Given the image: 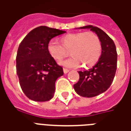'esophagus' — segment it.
Masks as SVG:
<instances>
[{"label": "esophagus", "instance_id": "34e87169", "mask_svg": "<svg viewBox=\"0 0 131 131\" xmlns=\"http://www.w3.org/2000/svg\"><path fill=\"white\" fill-rule=\"evenodd\" d=\"M63 71H64V74H67V73H68L69 71V69H63Z\"/></svg>", "mask_w": 131, "mask_h": 131}]
</instances>
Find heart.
Returning a JSON list of instances; mask_svg holds the SVG:
<instances>
[{
  "mask_svg": "<svg viewBox=\"0 0 131 131\" xmlns=\"http://www.w3.org/2000/svg\"><path fill=\"white\" fill-rule=\"evenodd\" d=\"M62 45L55 39L48 43V52L54 60L59 61L70 50L72 57L60 62V65L74 68L81 65L91 67L95 64L101 55L102 46L98 36L92 32H78L64 36L61 38Z\"/></svg>",
  "mask_w": 131,
  "mask_h": 131,
  "instance_id": "heart-1",
  "label": "heart"
}]
</instances>
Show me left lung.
<instances>
[{
  "label": "left lung",
  "mask_w": 131,
  "mask_h": 131,
  "mask_svg": "<svg viewBox=\"0 0 131 131\" xmlns=\"http://www.w3.org/2000/svg\"><path fill=\"white\" fill-rule=\"evenodd\" d=\"M79 29H90L101 42L102 53L97 63L87 71H79V80L74 85L80 96L93 97L105 92L112 83L117 67L116 48L112 39L98 27L88 25Z\"/></svg>",
  "instance_id": "left-lung-1"
}]
</instances>
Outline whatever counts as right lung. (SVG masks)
<instances>
[{
	"label": "right lung",
	"instance_id": "add662e5",
	"mask_svg": "<svg viewBox=\"0 0 131 131\" xmlns=\"http://www.w3.org/2000/svg\"><path fill=\"white\" fill-rule=\"evenodd\" d=\"M64 31L40 26L31 31L19 46L16 68L19 84L30 100L46 102L55 91V81L64 72L48 52V43Z\"/></svg>",
	"mask_w": 131,
	"mask_h": 131
}]
</instances>
